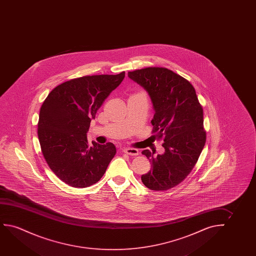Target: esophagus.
<instances>
[{"label": "esophagus", "mask_w": 256, "mask_h": 256, "mask_svg": "<svg viewBox=\"0 0 256 256\" xmlns=\"http://www.w3.org/2000/svg\"><path fill=\"white\" fill-rule=\"evenodd\" d=\"M124 153L126 154H130V156H138L139 154V151L136 148H124Z\"/></svg>", "instance_id": "34e87169"}]
</instances>
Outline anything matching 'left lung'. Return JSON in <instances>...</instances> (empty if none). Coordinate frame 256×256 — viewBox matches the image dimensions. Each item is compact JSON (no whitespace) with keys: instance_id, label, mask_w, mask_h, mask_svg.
<instances>
[{"instance_id":"left-lung-1","label":"left lung","mask_w":256,"mask_h":256,"mask_svg":"<svg viewBox=\"0 0 256 256\" xmlns=\"http://www.w3.org/2000/svg\"><path fill=\"white\" fill-rule=\"evenodd\" d=\"M128 77L150 96L154 109L152 134L164 142L162 154L142 152L151 162L142 181L152 190L172 189L192 170L204 147L203 108L192 84L167 68L146 67L128 72Z\"/></svg>"}]
</instances>
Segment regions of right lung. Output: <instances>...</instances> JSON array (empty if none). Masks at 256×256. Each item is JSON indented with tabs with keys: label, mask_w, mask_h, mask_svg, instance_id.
Returning a JSON list of instances; mask_svg holds the SVG:
<instances>
[{
	"label": "right lung",
	"mask_w": 256,
	"mask_h": 256,
	"mask_svg": "<svg viewBox=\"0 0 256 256\" xmlns=\"http://www.w3.org/2000/svg\"><path fill=\"white\" fill-rule=\"evenodd\" d=\"M125 72L72 78L50 92L40 108L38 136L42 156L68 186L86 188L98 182L116 154L112 142H88L91 120L119 86Z\"/></svg>",
	"instance_id": "right-lung-1"
}]
</instances>
